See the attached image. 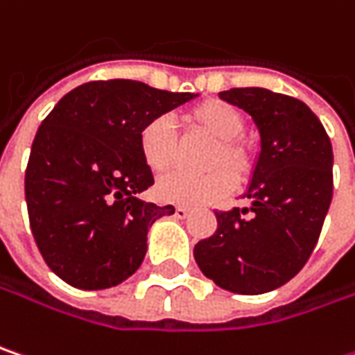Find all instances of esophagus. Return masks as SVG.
Returning <instances> with one entry per match:
<instances>
[{
	"instance_id": "obj_1",
	"label": "esophagus",
	"mask_w": 355,
	"mask_h": 355,
	"mask_svg": "<svg viewBox=\"0 0 355 355\" xmlns=\"http://www.w3.org/2000/svg\"><path fill=\"white\" fill-rule=\"evenodd\" d=\"M189 215H191V211L187 207H177L175 209V217H178V219H187Z\"/></svg>"
}]
</instances>
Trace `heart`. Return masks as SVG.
Here are the masks:
<instances>
[{"mask_svg": "<svg viewBox=\"0 0 355 355\" xmlns=\"http://www.w3.org/2000/svg\"><path fill=\"white\" fill-rule=\"evenodd\" d=\"M184 124L213 140V146L202 158L205 175H171L157 184V195L164 202L202 207L219 200L233 191V184H247L255 164L257 150L243 138L245 120L233 106L219 100H205L184 112ZM138 148L144 164L155 173H168L178 157L177 136L166 118L158 116L148 120L140 135Z\"/></svg>", "mask_w": 355, "mask_h": 355, "instance_id": "1", "label": "heart"}]
</instances>
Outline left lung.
<instances>
[{
	"label": "left lung",
	"mask_w": 355,
	"mask_h": 355,
	"mask_svg": "<svg viewBox=\"0 0 355 355\" xmlns=\"http://www.w3.org/2000/svg\"><path fill=\"white\" fill-rule=\"evenodd\" d=\"M219 96L253 118L261 153L243 195L251 207L215 211L217 231L195 245V261L223 289L259 295L293 279L320 239L334 195L331 142L297 98L265 88Z\"/></svg>",
	"instance_id": "8db88e82"
}]
</instances>
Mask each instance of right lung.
Instances as JSON below:
<instances>
[{
	"label": "right lung",
	"mask_w": 355,
	"mask_h": 355,
	"mask_svg": "<svg viewBox=\"0 0 355 355\" xmlns=\"http://www.w3.org/2000/svg\"><path fill=\"white\" fill-rule=\"evenodd\" d=\"M195 96L98 80L73 88L44 118L26 168V202L35 245L60 279L106 289L140 267L150 225L175 207L140 198L155 178L138 135Z\"/></svg>",
	"instance_id": "add662e5"
}]
</instances>
